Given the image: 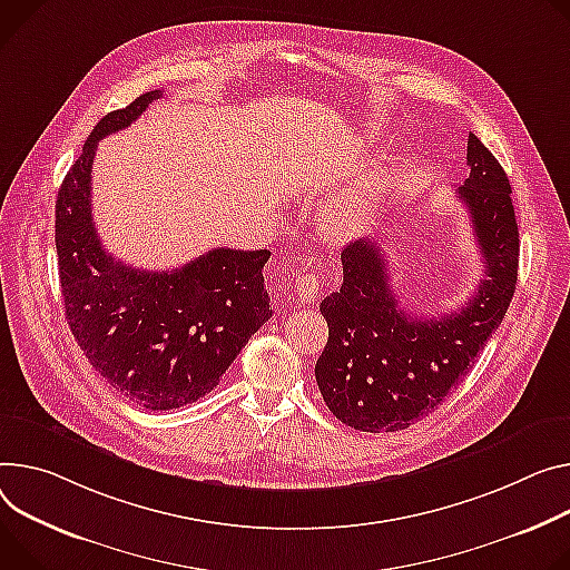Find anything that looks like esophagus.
<instances>
[{
    "label": "esophagus",
    "instance_id": "34e87169",
    "mask_svg": "<svg viewBox=\"0 0 570 570\" xmlns=\"http://www.w3.org/2000/svg\"><path fill=\"white\" fill-rule=\"evenodd\" d=\"M321 291V282L316 273H308V271H297L295 273V293L302 302H312L318 297Z\"/></svg>",
    "mask_w": 570,
    "mask_h": 570
}]
</instances>
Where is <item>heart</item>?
<instances>
[{
	"mask_svg": "<svg viewBox=\"0 0 570 570\" xmlns=\"http://www.w3.org/2000/svg\"><path fill=\"white\" fill-rule=\"evenodd\" d=\"M332 220H334V225L336 227H350V225H354L356 223V209H354V204L352 202H341L336 209H334V216H332Z\"/></svg>",
	"mask_w": 570,
	"mask_h": 570,
	"instance_id": "1",
	"label": "heart"
}]
</instances>
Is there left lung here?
<instances>
[{"mask_svg":"<svg viewBox=\"0 0 570 570\" xmlns=\"http://www.w3.org/2000/svg\"><path fill=\"white\" fill-rule=\"evenodd\" d=\"M465 159L471 175L456 195L469 209L487 279L456 312L413 318L391 291L377 240L358 238L341 252V291L321 302L330 338L316 361V382L347 428L397 432L428 416L473 368L507 314L521 249L511 186L475 134H469Z\"/></svg>","mask_w":570,"mask_h":570,"instance_id":"obj_1","label":"left lung"}]
</instances>
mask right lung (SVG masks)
Here are the masks:
<instances>
[{
  "mask_svg": "<svg viewBox=\"0 0 570 570\" xmlns=\"http://www.w3.org/2000/svg\"><path fill=\"white\" fill-rule=\"evenodd\" d=\"M149 90L101 118L57 197V254L66 318L92 368L149 411L212 393L271 316L264 284L271 249H209L175 271H138L101 245L90 209L97 142L159 99Z\"/></svg>",
  "mask_w": 570,
  "mask_h": 570,
  "instance_id": "1",
  "label": "right lung"
}]
</instances>
